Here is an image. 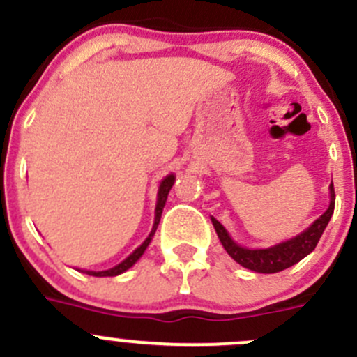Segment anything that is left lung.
Returning <instances> with one entry per match:
<instances>
[{
	"label": "left lung",
	"instance_id": "1",
	"mask_svg": "<svg viewBox=\"0 0 357 357\" xmlns=\"http://www.w3.org/2000/svg\"><path fill=\"white\" fill-rule=\"evenodd\" d=\"M333 210H335V189H333V182H331L330 183V206H328V210L324 211L317 220H314L310 227H307L305 231L300 232L298 236L288 239V241L280 243V245L271 246V248H257V250L245 248V246L238 245V243L229 236V232L225 231V227L217 220V218L211 217V224H213L218 239H220L225 252H227L229 255L239 264V266L246 267V269L250 271H255V273L274 274L295 266V264L300 262L303 257H307L314 248H316L321 234L324 232L331 215H333Z\"/></svg>",
	"mask_w": 357,
	"mask_h": 357
}]
</instances>
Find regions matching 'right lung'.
<instances>
[{"mask_svg": "<svg viewBox=\"0 0 357 357\" xmlns=\"http://www.w3.org/2000/svg\"><path fill=\"white\" fill-rule=\"evenodd\" d=\"M175 182V175L170 174L167 175L163 180H161L160 183V190H158V203H156V217H154V225H153V231H151V234L147 236L146 241L142 243V245L139 246V248L135 250L133 253H130L128 257H126L125 260H123L121 264H118V266H114L112 269H107V271H84V273L88 274V276H97V278H104V276H118V274L125 273V271H128L130 267L133 266V264L137 262V260L140 259V257L144 255V252H146V248L149 246L151 239H153L154 232H156L158 229V224H160V218H161V213H163V208H165V203H167V197H168V192H170L172 185H174Z\"/></svg>", "mask_w": 357, "mask_h": 357, "instance_id": "add662e5", "label": "right lung"}]
</instances>
